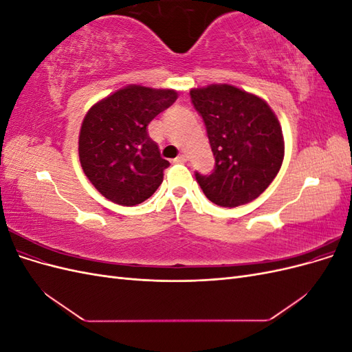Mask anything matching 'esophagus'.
<instances>
[{
  "label": "esophagus",
  "instance_id": "esophagus-1",
  "mask_svg": "<svg viewBox=\"0 0 352 352\" xmlns=\"http://www.w3.org/2000/svg\"><path fill=\"white\" fill-rule=\"evenodd\" d=\"M173 163H186V155L185 154H180L179 157H176L173 160Z\"/></svg>",
  "mask_w": 352,
  "mask_h": 352
}]
</instances>
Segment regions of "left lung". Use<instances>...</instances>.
<instances>
[{
    "label": "left lung",
    "mask_w": 352,
    "mask_h": 352,
    "mask_svg": "<svg viewBox=\"0 0 352 352\" xmlns=\"http://www.w3.org/2000/svg\"><path fill=\"white\" fill-rule=\"evenodd\" d=\"M189 95L206 124L216 162L210 175L195 172L202 192L229 208L260 197L283 162L278 117L267 102L230 85H210Z\"/></svg>",
    "instance_id": "left-lung-1"
}]
</instances>
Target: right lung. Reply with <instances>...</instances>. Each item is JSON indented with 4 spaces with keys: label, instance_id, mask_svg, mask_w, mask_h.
<instances>
[{
    "label": "right lung",
    "instance_id": "add662e5",
    "mask_svg": "<svg viewBox=\"0 0 352 352\" xmlns=\"http://www.w3.org/2000/svg\"><path fill=\"white\" fill-rule=\"evenodd\" d=\"M177 98L173 89L132 85L97 102L85 116L79 158L98 192L132 207L150 198L170 166L148 135V124Z\"/></svg>",
    "mask_w": 352,
    "mask_h": 352
}]
</instances>
